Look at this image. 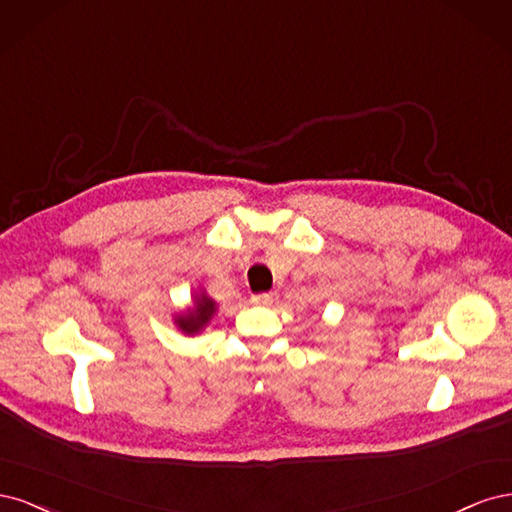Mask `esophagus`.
Masks as SVG:
<instances>
[{
	"label": "esophagus",
	"mask_w": 512,
	"mask_h": 512,
	"mask_svg": "<svg viewBox=\"0 0 512 512\" xmlns=\"http://www.w3.org/2000/svg\"><path fill=\"white\" fill-rule=\"evenodd\" d=\"M273 301H275L273 292H262V294H254L252 297L254 305H273Z\"/></svg>",
	"instance_id": "obj_1"
}]
</instances>
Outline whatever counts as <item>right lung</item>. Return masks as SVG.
<instances>
[{
  "label": "right lung",
  "instance_id": "obj_1",
  "mask_svg": "<svg viewBox=\"0 0 512 512\" xmlns=\"http://www.w3.org/2000/svg\"><path fill=\"white\" fill-rule=\"evenodd\" d=\"M213 312H215V303L209 297H205V294H200V297H196V307L192 309V312L177 320L179 329L185 333H196L211 320Z\"/></svg>",
  "mask_w": 512,
  "mask_h": 512
}]
</instances>
